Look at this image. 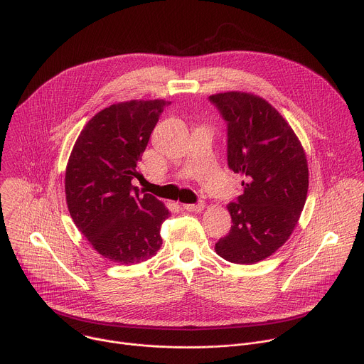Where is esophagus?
Returning a JSON list of instances; mask_svg holds the SVG:
<instances>
[{"label":"esophagus","mask_w":364,"mask_h":364,"mask_svg":"<svg viewBox=\"0 0 364 364\" xmlns=\"http://www.w3.org/2000/svg\"><path fill=\"white\" fill-rule=\"evenodd\" d=\"M183 207H184V209H186L187 212H194V213H198V212L204 210L205 203H204V201H198V203H196V204H183Z\"/></svg>","instance_id":"esophagus-1"}]
</instances>
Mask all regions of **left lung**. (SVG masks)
I'll use <instances>...</instances> for the list:
<instances>
[{
	"label": "left lung",
	"instance_id": "1",
	"mask_svg": "<svg viewBox=\"0 0 364 364\" xmlns=\"http://www.w3.org/2000/svg\"><path fill=\"white\" fill-rule=\"evenodd\" d=\"M228 124V164L245 177L229 203V235L215 249L226 261L252 265L277 252L294 232L308 191L305 151L284 117L246 92L212 95Z\"/></svg>",
	"mask_w": 364,
	"mask_h": 364
}]
</instances>
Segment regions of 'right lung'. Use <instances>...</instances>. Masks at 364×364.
<instances>
[{"mask_svg": "<svg viewBox=\"0 0 364 364\" xmlns=\"http://www.w3.org/2000/svg\"><path fill=\"white\" fill-rule=\"evenodd\" d=\"M170 102L128 100L97 112L77 136L65 176L69 213L108 261L132 265L152 257L170 212L157 197H142L131 180L149 135Z\"/></svg>", "mask_w": 364, "mask_h": 364, "instance_id": "right-lung-1", "label": "right lung"}]
</instances>
